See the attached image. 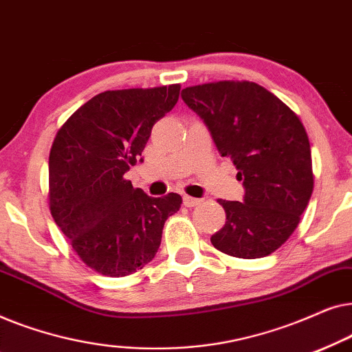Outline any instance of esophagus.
<instances>
[{"instance_id": "34e87169", "label": "esophagus", "mask_w": 352, "mask_h": 352, "mask_svg": "<svg viewBox=\"0 0 352 352\" xmlns=\"http://www.w3.org/2000/svg\"><path fill=\"white\" fill-rule=\"evenodd\" d=\"M182 201H184V205L187 206V208H192V206H197V205L201 204L200 199H195V197H189V195H184Z\"/></svg>"}]
</instances>
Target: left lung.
Wrapping results in <instances>:
<instances>
[{
  "label": "left lung",
  "mask_w": 352,
  "mask_h": 352,
  "mask_svg": "<svg viewBox=\"0 0 352 352\" xmlns=\"http://www.w3.org/2000/svg\"><path fill=\"white\" fill-rule=\"evenodd\" d=\"M181 98L243 181V201L219 200L226 224L211 243L229 256H267L296 229L314 187L305 126L277 96L252 81L190 86Z\"/></svg>",
  "instance_id": "left-lung-1"
}]
</instances>
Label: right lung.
I'll return each instance as SVG.
<instances>
[{
  "label": "right lung",
  "instance_id": "1",
  "mask_svg": "<svg viewBox=\"0 0 352 352\" xmlns=\"http://www.w3.org/2000/svg\"><path fill=\"white\" fill-rule=\"evenodd\" d=\"M179 85L105 91L67 120L50 153V210L86 266L124 277L155 256L179 194L151 197L124 177L152 128L179 98Z\"/></svg>",
  "mask_w": 352,
  "mask_h": 352
}]
</instances>
